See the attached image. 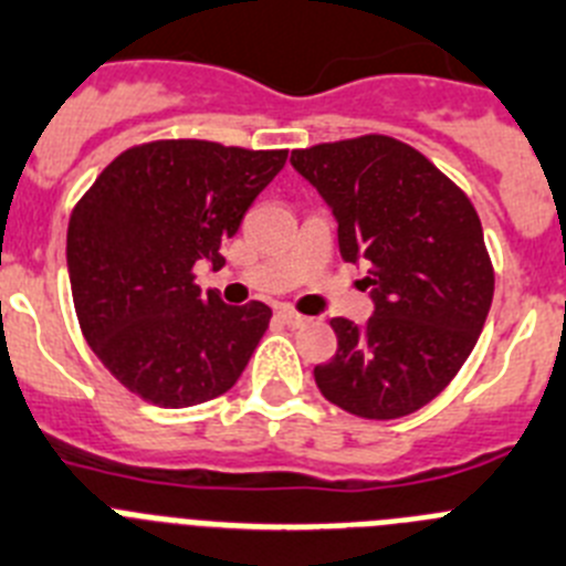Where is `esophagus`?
<instances>
[{"instance_id": "obj_1", "label": "esophagus", "mask_w": 566, "mask_h": 566, "mask_svg": "<svg viewBox=\"0 0 566 566\" xmlns=\"http://www.w3.org/2000/svg\"><path fill=\"white\" fill-rule=\"evenodd\" d=\"M276 313H279V318L287 324V327H304V324L310 321V318H304L302 313H295V310H290V307H279Z\"/></svg>"}]
</instances>
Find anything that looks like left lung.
I'll return each mask as SVG.
<instances>
[{
    "instance_id": "1",
    "label": "left lung",
    "mask_w": 566,
    "mask_h": 566,
    "mask_svg": "<svg viewBox=\"0 0 566 566\" xmlns=\"http://www.w3.org/2000/svg\"><path fill=\"white\" fill-rule=\"evenodd\" d=\"M338 220L346 262H364L375 313L333 318L338 349L315 366L329 403L397 420L431 403L462 369L493 302V264L476 208L429 157L386 135L290 155Z\"/></svg>"
}]
</instances>
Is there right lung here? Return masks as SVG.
Masks as SVG:
<instances>
[{
  "label": "right lung",
  "instance_id": "add662e5",
  "mask_svg": "<svg viewBox=\"0 0 566 566\" xmlns=\"http://www.w3.org/2000/svg\"><path fill=\"white\" fill-rule=\"evenodd\" d=\"M287 151L151 140L98 175L67 228L75 315L112 378L163 409L226 395L271 324V307L202 293L195 264L220 248Z\"/></svg>",
  "mask_w": 566,
  "mask_h": 566
}]
</instances>
